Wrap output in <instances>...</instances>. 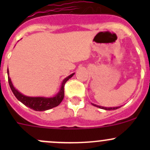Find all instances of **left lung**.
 Returning <instances> with one entry per match:
<instances>
[{
	"instance_id": "8db88e82",
	"label": "left lung",
	"mask_w": 150,
	"mask_h": 150,
	"mask_svg": "<svg viewBox=\"0 0 150 150\" xmlns=\"http://www.w3.org/2000/svg\"><path fill=\"white\" fill-rule=\"evenodd\" d=\"M93 104V106H95V107H99V108L104 109V110H117V109H118L119 107H108V108H107V107H101V106L96 105V104Z\"/></svg>"
}]
</instances>
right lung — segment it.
Segmentation results:
<instances>
[{
    "label": "right lung",
    "instance_id": "add662e5",
    "mask_svg": "<svg viewBox=\"0 0 150 150\" xmlns=\"http://www.w3.org/2000/svg\"><path fill=\"white\" fill-rule=\"evenodd\" d=\"M7 72L8 73V69H7ZM73 75L74 73L68 76L63 81L60 91L59 92L57 96L53 98L29 97V96H24L14 88V87L12 85L11 81L9 76L8 77V80L12 92L18 100L20 101L22 104H24L27 107H30L32 110H35V111H45V110L54 108L61 103L64 96V86H65L66 82L69 78H72Z\"/></svg>",
    "mask_w": 150,
    "mask_h": 150
}]
</instances>
